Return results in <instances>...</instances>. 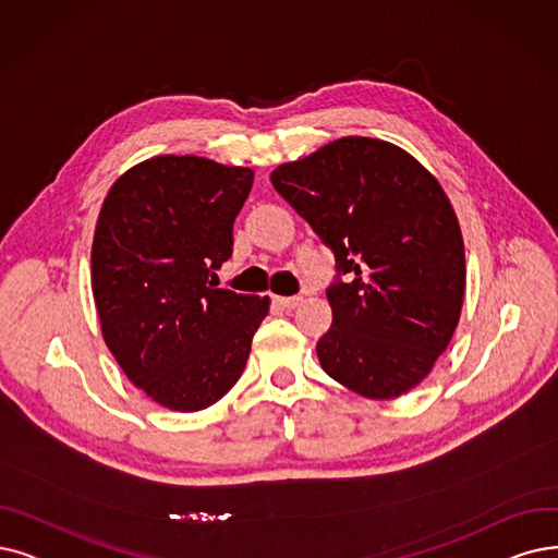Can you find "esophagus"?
Instances as JSON below:
<instances>
[{
    "instance_id": "esophagus-1",
    "label": "esophagus",
    "mask_w": 558,
    "mask_h": 558,
    "mask_svg": "<svg viewBox=\"0 0 558 558\" xmlns=\"http://www.w3.org/2000/svg\"><path fill=\"white\" fill-rule=\"evenodd\" d=\"M277 300V304H281L283 308H295V306H300V302H302V298L300 295H291V298H275Z\"/></svg>"
}]
</instances>
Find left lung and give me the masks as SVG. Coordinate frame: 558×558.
<instances>
[{
	"mask_svg": "<svg viewBox=\"0 0 558 558\" xmlns=\"http://www.w3.org/2000/svg\"><path fill=\"white\" fill-rule=\"evenodd\" d=\"M270 181L337 260L333 320L316 345L325 373L377 400L416 387L464 295L462 233L435 175L389 142L343 137Z\"/></svg>",
	"mask_w": 558,
	"mask_h": 558,
	"instance_id": "1",
	"label": "left lung"
}]
</instances>
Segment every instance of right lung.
I'll use <instances>...</instances> for the list:
<instances>
[{"label":"right lung","mask_w":558,"mask_h":558,"mask_svg":"<svg viewBox=\"0 0 558 558\" xmlns=\"http://www.w3.org/2000/svg\"><path fill=\"white\" fill-rule=\"evenodd\" d=\"M254 171L160 155L109 190L94 235L102 337L130 383L175 412L204 410L247 364L270 300L213 281Z\"/></svg>","instance_id":"obj_1"}]
</instances>
